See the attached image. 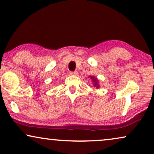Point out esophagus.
<instances>
[{
    "label": "esophagus",
    "instance_id": "obj_1",
    "mask_svg": "<svg viewBox=\"0 0 154 154\" xmlns=\"http://www.w3.org/2000/svg\"><path fill=\"white\" fill-rule=\"evenodd\" d=\"M69 75H77V71L69 72Z\"/></svg>",
    "mask_w": 154,
    "mask_h": 154
}]
</instances>
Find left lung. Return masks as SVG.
Returning <instances> with one entry per match:
<instances>
[{"label":"left lung","mask_w":154,"mask_h":154,"mask_svg":"<svg viewBox=\"0 0 154 154\" xmlns=\"http://www.w3.org/2000/svg\"><path fill=\"white\" fill-rule=\"evenodd\" d=\"M90 78L92 79V82H93L94 87H97V88L99 87V86H98V79H97V78H96V77H93V76H91V77H90Z\"/></svg>","instance_id":"left-lung-1"}]
</instances>
